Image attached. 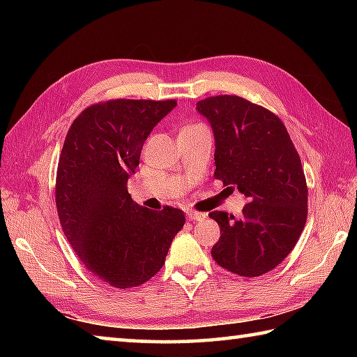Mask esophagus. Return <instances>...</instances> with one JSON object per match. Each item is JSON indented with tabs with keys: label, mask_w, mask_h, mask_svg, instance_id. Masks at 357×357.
I'll list each match as a JSON object with an SVG mask.
<instances>
[{
	"label": "esophagus",
	"mask_w": 357,
	"mask_h": 357,
	"mask_svg": "<svg viewBox=\"0 0 357 357\" xmlns=\"http://www.w3.org/2000/svg\"><path fill=\"white\" fill-rule=\"evenodd\" d=\"M204 218H206V213H199V211H195V210L187 211L188 221H202Z\"/></svg>",
	"instance_id": "esophagus-1"
}]
</instances>
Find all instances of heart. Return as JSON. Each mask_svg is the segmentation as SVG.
<instances>
[{"label": "heart", "instance_id": "obj_1", "mask_svg": "<svg viewBox=\"0 0 357 357\" xmlns=\"http://www.w3.org/2000/svg\"><path fill=\"white\" fill-rule=\"evenodd\" d=\"M196 127H202L199 124H188V126H184L183 128H196Z\"/></svg>", "mask_w": 357, "mask_h": 357}]
</instances>
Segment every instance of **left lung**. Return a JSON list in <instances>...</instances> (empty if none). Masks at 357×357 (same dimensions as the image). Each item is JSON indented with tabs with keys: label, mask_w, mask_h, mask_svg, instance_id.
<instances>
[{
	"label": "left lung",
	"mask_w": 357,
	"mask_h": 357,
	"mask_svg": "<svg viewBox=\"0 0 357 357\" xmlns=\"http://www.w3.org/2000/svg\"><path fill=\"white\" fill-rule=\"evenodd\" d=\"M196 109L215 133V178L250 201L241 218L208 213L221 227L211 256L239 276L265 275L291 252L307 222L308 188L298 150L275 113L244 98L210 96Z\"/></svg>",
	"instance_id": "left-lung-1"
}]
</instances>
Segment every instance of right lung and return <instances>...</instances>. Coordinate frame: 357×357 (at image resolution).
Returning <instances> with one entry per match:
<instances>
[{"label":"right lung","mask_w":357,"mask_h":357,"mask_svg":"<svg viewBox=\"0 0 357 357\" xmlns=\"http://www.w3.org/2000/svg\"><path fill=\"white\" fill-rule=\"evenodd\" d=\"M176 101L110 100L82 110L67 132L55 201L67 241L82 265L115 288H133L162 268L185 216L133 202L127 181L144 142Z\"/></svg>","instance_id":"add662e5"}]
</instances>
